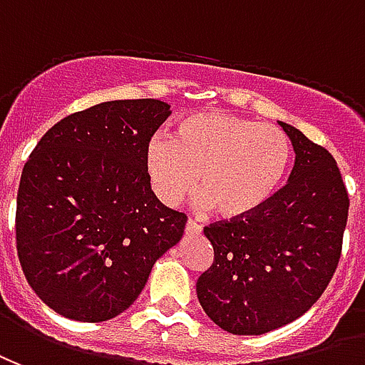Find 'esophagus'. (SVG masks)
<instances>
[{
	"instance_id": "1",
	"label": "esophagus",
	"mask_w": 365,
	"mask_h": 365,
	"mask_svg": "<svg viewBox=\"0 0 365 365\" xmlns=\"http://www.w3.org/2000/svg\"><path fill=\"white\" fill-rule=\"evenodd\" d=\"M185 231L188 233V235H198V233L202 231V225L198 222H194V220H188V222H186Z\"/></svg>"
}]
</instances>
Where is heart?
<instances>
[{
    "label": "heart",
    "mask_w": 365,
    "mask_h": 365,
    "mask_svg": "<svg viewBox=\"0 0 365 365\" xmlns=\"http://www.w3.org/2000/svg\"><path fill=\"white\" fill-rule=\"evenodd\" d=\"M292 143L284 130L230 113L180 118L173 140L155 135L145 148V171L159 200L175 206L196 180L204 204L225 220H245L272 200L286 179Z\"/></svg>",
    "instance_id": "b5f03b06"
}]
</instances>
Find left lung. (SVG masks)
<instances>
[{"mask_svg": "<svg viewBox=\"0 0 365 365\" xmlns=\"http://www.w3.org/2000/svg\"><path fill=\"white\" fill-rule=\"evenodd\" d=\"M295 151L288 185L245 220L204 227L214 262L196 282L202 309L231 334H264L311 309L339 267L348 190L334 157L280 122Z\"/></svg>", "mask_w": 365, "mask_h": 365, "instance_id": "obj_1", "label": "left lung"}]
</instances>
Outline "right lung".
<instances>
[{
  "instance_id": "right-lung-1",
  "label": "right lung",
  "mask_w": 365,
  "mask_h": 365,
  "mask_svg": "<svg viewBox=\"0 0 365 365\" xmlns=\"http://www.w3.org/2000/svg\"><path fill=\"white\" fill-rule=\"evenodd\" d=\"M169 114L157 98L101 103L54 124L26 159L19 262L34 294L63 317L120 315L182 237L186 214L157 200L145 171V148Z\"/></svg>"
}]
</instances>
